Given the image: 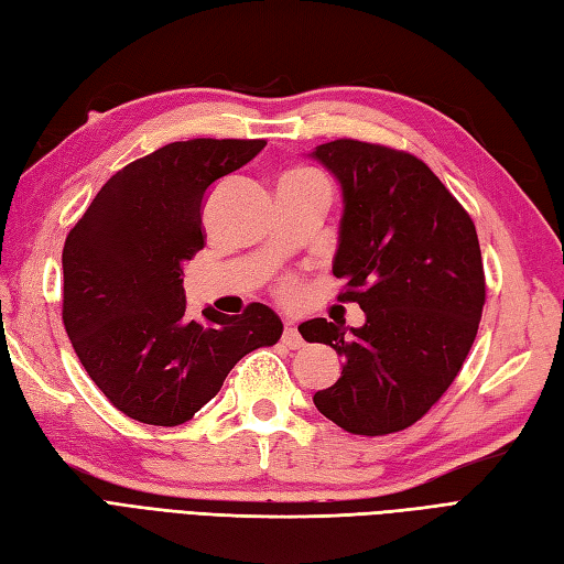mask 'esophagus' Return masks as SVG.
Returning <instances> with one entry per match:
<instances>
[{
    "instance_id": "esophagus-1",
    "label": "esophagus",
    "mask_w": 564,
    "mask_h": 564,
    "mask_svg": "<svg viewBox=\"0 0 564 564\" xmlns=\"http://www.w3.org/2000/svg\"><path fill=\"white\" fill-rule=\"evenodd\" d=\"M282 341L290 349H301L304 347V337L299 335V329H296V325L292 323V321H286L284 323V333H282Z\"/></svg>"
}]
</instances>
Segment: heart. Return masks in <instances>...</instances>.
I'll return each instance as SVG.
<instances>
[{"label": "heart", "mask_w": 564, "mask_h": 564, "mask_svg": "<svg viewBox=\"0 0 564 564\" xmlns=\"http://www.w3.org/2000/svg\"><path fill=\"white\" fill-rule=\"evenodd\" d=\"M296 174H311L308 170H296V172H290L286 176H296Z\"/></svg>", "instance_id": "b5f03b06"}]
</instances>
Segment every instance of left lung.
<instances>
[{
	"mask_svg": "<svg viewBox=\"0 0 564 564\" xmlns=\"http://www.w3.org/2000/svg\"><path fill=\"white\" fill-rule=\"evenodd\" d=\"M308 155L341 188L337 299L366 313L361 327L299 325L341 356V376L313 404L354 435L404 431L441 400L476 339L486 304L476 227L429 164L402 150L339 139Z\"/></svg>",
	"mask_w": 564,
	"mask_h": 564,
	"instance_id": "8db88e82",
	"label": "left lung"
}]
</instances>
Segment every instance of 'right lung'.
<instances>
[{
  "label": "right lung",
  "instance_id": "add662e5",
  "mask_svg": "<svg viewBox=\"0 0 564 564\" xmlns=\"http://www.w3.org/2000/svg\"><path fill=\"white\" fill-rule=\"evenodd\" d=\"M265 141L194 139L119 170L68 231L64 327L78 361L129 419L178 425L223 388L241 356L282 335L265 304L241 315L186 311L184 263L205 243L203 200Z\"/></svg>",
  "mask_w": 564,
  "mask_h": 564
}]
</instances>
